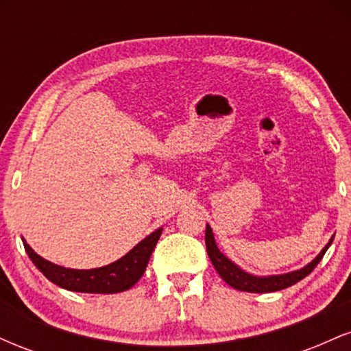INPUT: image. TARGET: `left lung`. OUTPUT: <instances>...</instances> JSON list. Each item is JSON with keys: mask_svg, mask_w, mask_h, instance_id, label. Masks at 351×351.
Segmentation results:
<instances>
[{"mask_svg": "<svg viewBox=\"0 0 351 351\" xmlns=\"http://www.w3.org/2000/svg\"><path fill=\"white\" fill-rule=\"evenodd\" d=\"M333 237H335V234L330 237L328 244L318 252V256L312 261V263L304 265L302 269H297V271H292L287 274H277V276H254V274L245 272L244 269H241L239 265L232 263L228 256H224V254L219 251V247H217L215 241V234H213V229L209 224H206V236H204V239H206V251H208L209 259H211V263L215 265L217 274L221 276V279L226 282V284L231 285L232 289H236V291L265 293V292H277V291H282V289H287L304 279V277H307L308 274L317 267V264L320 263L324 254L327 252L330 244L333 243Z\"/></svg>", "mask_w": 351, "mask_h": 351, "instance_id": "1", "label": "left lung"}]
</instances>
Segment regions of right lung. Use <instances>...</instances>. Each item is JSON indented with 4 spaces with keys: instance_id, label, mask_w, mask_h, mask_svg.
Returning <instances> with one entry per match:
<instances>
[{
    "instance_id": "obj_1",
    "label": "right lung",
    "mask_w": 351,
    "mask_h": 351,
    "mask_svg": "<svg viewBox=\"0 0 351 351\" xmlns=\"http://www.w3.org/2000/svg\"><path fill=\"white\" fill-rule=\"evenodd\" d=\"M162 231L163 228L156 229L152 234L140 241L123 257H120L119 261L97 269L62 267V265L52 264L39 254H36L24 239L23 244L33 264L52 284L72 292L119 293L134 287L136 282L140 280V277L143 276L153 249H155L160 236H162Z\"/></svg>"
}]
</instances>
